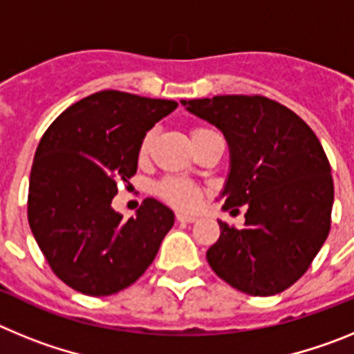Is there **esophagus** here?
Wrapping results in <instances>:
<instances>
[{"label": "esophagus", "instance_id": "obj_1", "mask_svg": "<svg viewBox=\"0 0 354 354\" xmlns=\"http://www.w3.org/2000/svg\"><path fill=\"white\" fill-rule=\"evenodd\" d=\"M175 218H177V221H179V223H193V221H196V216L183 214V212H179V214L175 216Z\"/></svg>", "mask_w": 354, "mask_h": 354}]
</instances>
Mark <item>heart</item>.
Instances as JSON below:
<instances>
[{
  "label": "heart",
  "instance_id": "b5f03b06",
  "mask_svg": "<svg viewBox=\"0 0 354 354\" xmlns=\"http://www.w3.org/2000/svg\"><path fill=\"white\" fill-rule=\"evenodd\" d=\"M211 129H205V127H196L193 129L192 138L193 136H198V134H204ZM156 140V131H149L145 133V136L142 138L138 147V158L147 159V156L150 154V149L154 145ZM156 192L158 195L161 196L167 204L174 205L175 209H180V211H192L195 209L196 205L200 204V196H202V192H200V187L196 184L189 183V180L184 179H165L158 184L156 187Z\"/></svg>",
  "mask_w": 354,
  "mask_h": 354
}]
</instances>
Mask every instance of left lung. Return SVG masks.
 <instances>
[{"mask_svg": "<svg viewBox=\"0 0 354 354\" xmlns=\"http://www.w3.org/2000/svg\"><path fill=\"white\" fill-rule=\"evenodd\" d=\"M180 102L227 140L223 209L246 205L243 228L220 221L209 266L250 296L282 292L305 274L330 232L333 179L323 145L298 115L268 97Z\"/></svg>", "mask_w": 354, "mask_h": 354, "instance_id": "8db88e82", "label": "left lung"}]
</instances>
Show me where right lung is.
Instances as JSON below:
<instances>
[{"instance_id": "right-lung-1", "label": "right lung", "mask_w": 354, "mask_h": 354, "mask_svg": "<svg viewBox=\"0 0 354 354\" xmlns=\"http://www.w3.org/2000/svg\"><path fill=\"white\" fill-rule=\"evenodd\" d=\"M175 101L102 90L68 106L37 147L28 221L53 273L77 292L109 296L145 273L174 212L145 198L122 220L111 200L138 168V147Z\"/></svg>"}]
</instances>
